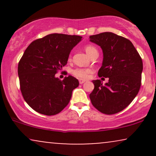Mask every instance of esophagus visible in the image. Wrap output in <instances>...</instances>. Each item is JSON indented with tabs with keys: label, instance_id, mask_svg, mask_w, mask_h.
Instances as JSON below:
<instances>
[{
	"label": "esophagus",
	"instance_id": "34e87169",
	"mask_svg": "<svg viewBox=\"0 0 156 156\" xmlns=\"http://www.w3.org/2000/svg\"><path fill=\"white\" fill-rule=\"evenodd\" d=\"M85 81H86V80H83V79H79V83H80V84L83 83Z\"/></svg>",
	"mask_w": 156,
	"mask_h": 156
}]
</instances>
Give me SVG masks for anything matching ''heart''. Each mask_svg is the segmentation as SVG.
Returning <instances> with one entry per match:
<instances>
[{
    "instance_id": "heart-1",
    "label": "heart",
    "mask_w": 156,
    "mask_h": 156,
    "mask_svg": "<svg viewBox=\"0 0 156 156\" xmlns=\"http://www.w3.org/2000/svg\"><path fill=\"white\" fill-rule=\"evenodd\" d=\"M86 53L89 57L92 56V55L98 54V51L97 49L95 46L92 45V44H87L84 48ZM92 73V69H89V68H76V69H73V74L75 76L78 77V78H83V79H87L88 78L89 75Z\"/></svg>"
}]
</instances>
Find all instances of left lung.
I'll use <instances>...</instances> for the list:
<instances>
[{
	"instance_id": "1",
	"label": "left lung",
	"mask_w": 156,
	"mask_h": 156,
	"mask_svg": "<svg viewBox=\"0 0 156 156\" xmlns=\"http://www.w3.org/2000/svg\"><path fill=\"white\" fill-rule=\"evenodd\" d=\"M89 38L103 50V64L98 76L108 78L105 84L101 80H93L94 88L89 94L91 102L103 114H117L126 108L139 92L142 60L132 42L121 36L103 32Z\"/></svg>"
}]
</instances>
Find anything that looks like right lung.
Listing matches in <instances>:
<instances>
[{
  "instance_id": "right-lung-1",
  "label": "right lung",
  "mask_w": 156,
  "mask_h": 156,
  "mask_svg": "<svg viewBox=\"0 0 156 156\" xmlns=\"http://www.w3.org/2000/svg\"><path fill=\"white\" fill-rule=\"evenodd\" d=\"M82 37L51 34L33 41L18 64L20 87L24 100L39 114L53 116L68 105L79 82L69 76L55 78L67 63L71 50Z\"/></svg>"
}]
</instances>
